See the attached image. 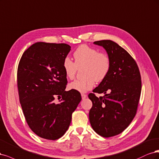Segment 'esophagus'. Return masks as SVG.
<instances>
[{
    "label": "esophagus",
    "mask_w": 159,
    "mask_h": 159,
    "mask_svg": "<svg viewBox=\"0 0 159 159\" xmlns=\"http://www.w3.org/2000/svg\"><path fill=\"white\" fill-rule=\"evenodd\" d=\"M81 96H82V98H83V99H84V98H86V97H87V95H86V94L82 93V94H81Z\"/></svg>",
    "instance_id": "34e87169"
}]
</instances>
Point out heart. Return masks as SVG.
<instances>
[{"mask_svg":"<svg viewBox=\"0 0 159 159\" xmlns=\"http://www.w3.org/2000/svg\"><path fill=\"white\" fill-rule=\"evenodd\" d=\"M75 62L69 57L63 60V69L65 76L73 79L78 69H83V79L76 80L69 85L73 90L86 93L94 87L95 82L103 81L109 74L111 69V60L105 53L87 45H81L73 53Z\"/></svg>","mask_w":159,"mask_h":159,"instance_id":"b5f03b06","label":"heart"}]
</instances>
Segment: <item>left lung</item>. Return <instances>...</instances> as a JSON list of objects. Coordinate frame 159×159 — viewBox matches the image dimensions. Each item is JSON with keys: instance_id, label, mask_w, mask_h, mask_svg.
Returning <instances> with one entry per match:
<instances>
[{"instance_id": "obj_1", "label": "left lung", "mask_w": 159, "mask_h": 159, "mask_svg": "<svg viewBox=\"0 0 159 159\" xmlns=\"http://www.w3.org/2000/svg\"><path fill=\"white\" fill-rule=\"evenodd\" d=\"M111 60L107 77L93 93H104L98 98L89 94L93 106L89 111L92 127L104 137L118 135L129 126L135 117L141 92L140 71L135 59L126 50L111 40L96 41Z\"/></svg>"}]
</instances>
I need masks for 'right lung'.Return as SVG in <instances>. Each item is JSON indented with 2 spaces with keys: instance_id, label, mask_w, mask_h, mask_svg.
Instances as JSON below:
<instances>
[{
  "instance_id": "1",
  "label": "right lung",
  "mask_w": 159,
  "mask_h": 159,
  "mask_svg": "<svg viewBox=\"0 0 159 159\" xmlns=\"http://www.w3.org/2000/svg\"><path fill=\"white\" fill-rule=\"evenodd\" d=\"M70 50L66 43L38 42L25 51L18 64L17 85L25 119L34 134L45 139L65 134L81 100L79 92L65 90L68 82L63 63ZM55 97L60 103L54 102Z\"/></svg>"
}]
</instances>
